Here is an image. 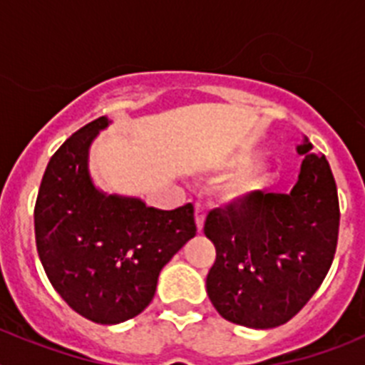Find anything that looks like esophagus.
I'll list each match as a JSON object with an SVG mask.
<instances>
[{"label":"esophagus","instance_id":"esophagus-1","mask_svg":"<svg viewBox=\"0 0 365 365\" xmlns=\"http://www.w3.org/2000/svg\"><path fill=\"white\" fill-rule=\"evenodd\" d=\"M205 215H206V210L205 206L202 205H195V225H197V230L201 232L202 230V222H205Z\"/></svg>","mask_w":365,"mask_h":365}]
</instances>
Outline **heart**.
Instances as JSON below:
<instances>
[{"instance_id":"b5f03b06","label":"heart","mask_w":365,"mask_h":365,"mask_svg":"<svg viewBox=\"0 0 365 365\" xmlns=\"http://www.w3.org/2000/svg\"><path fill=\"white\" fill-rule=\"evenodd\" d=\"M241 163H245V153H234L228 155L227 159L221 160L222 168H234L240 166ZM261 168H247L245 172H241L240 175H235L234 180L228 185V193L232 197H245L250 192H254L256 188L261 186Z\"/></svg>"}]
</instances>
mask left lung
<instances>
[{
    "label": "left lung",
    "instance_id": "obj_1",
    "mask_svg": "<svg viewBox=\"0 0 365 365\" xmlns=\"http://www.w3.org/2000/svg\"><path fill=\"white\" fill-rule=\"evenodd\" d=\"M291 193L252 192L206 215L215 245L206 292L232 324L270 329L289 322L318 291L338 243L340 206L325 155L303 137Z\"/></svg>",
    "mask_w": 365,
    "mask_h": 365
}]
</instances>
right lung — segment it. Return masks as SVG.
<instances>
[{"label": "right lung", "instance_id": "right-lung-1", "mask_svg": "<svg viewBox=\"0 0 365 365\" xmlns=\"http://www.w3.org/2000/svg\"><path fill=\"white\" fill-rule=\"evenodd\" d=\"M109 125L100 117L51 157L34 206L36 248L54 291L87 320L115 325L150 305L157 279L197 227L193 205L175 210L100 192L89 148Z\"/></svg>", "mask_w": 365, "mask_h": 365}]
</instances>
